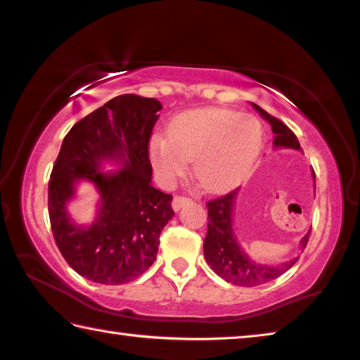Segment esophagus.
Here are the masks:
<instances>
[{
	"label": "esophagus",
	"instance_id": "34e87169",
	"mask_svg": "<svg viewBox=\"0 0 360 360\" xmlns=\"http://www.w3.org/2000/svg\"><path fill=\"white\" fill-rule=\"evenodd\" d=\"M192 200L191 198H187V197H182V195H176V197L173 198V210L174 211H179L182 206L184 205H187V203H191Z\"/></svg>",
	"mask_w": 360,
	"mask_h": 360
}]
</instances>
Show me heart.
<instances>
[{"instance_id":"1","label":"heart","mask_w":360,"mask_h":360,"mask_svg":"<svg viewBox=\"0 0 360 360\" xmlns=\"http://www.w3.org/2000/svg\"><path fill=\"white\" fill-rule=\"evenodd\" d=\"M264 143V129L252 114L206 108L178 115L168 138H150L148 155L158 182L173 187L184 178L188 162L208 192H224L251 172Z\"/></svg>"}]
</instances>
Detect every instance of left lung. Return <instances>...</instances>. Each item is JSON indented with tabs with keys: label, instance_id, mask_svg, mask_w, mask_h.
<instances>
[{
	"label": "left lung",
	"instance_id": "8db88e82",
	"mask_svg": "<svg viewBox=\"0 0 360 360\" xmlns=\"http://www.w3.org/2000/svg\"><path fill=\"white\" fill-rule=\"evenodd\" d=\"M252 106L271 125V131L275 133V136H273L275 148H292L300 150V143H298L295 133L288 125L283 124L279 119L273 117L254 103ZM236 193H238V188L219 198L210 200L206 203V208H208V231H206V238L203 243V252L206 262L214 270L216 275L235 285L254 288V285L265 284L271 279L281 276L283 273L288 271L295 264L298 257L281 266H270L255 264L243 252V249L236 243L233 229H231V216H233ZM308 238L309 233L304 235V238L302 240V248L308 245Z\"/></svg>",
	"mask_w": 360,
	"mask_h": 360
}]
</instances>
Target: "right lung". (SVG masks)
I'll return each mask as SVG.
<instances>
[{
    "mask_svg": "<svg viewBox=\"0 0 360 360\" xmlns=\"http://www.w3.org/2000/svg\"><path fill=\"white\" fill-rule=\"evenodd\" d=\"M160 101L119 95L76 122L60 148L49 181V219L60 252L72 270L100 284H125L157 257L160 233L174 216L173 197L150 184L148 155ZM103 160L124 167L99 172ZM90 180L101 193L99 216L87 229L65 212L75 182Z\"/></svg>",
    "mask_w": 360,
    "mask_h": 360,
    "instance_id": "1",
    "label": "right lung"
}]
</instances>
